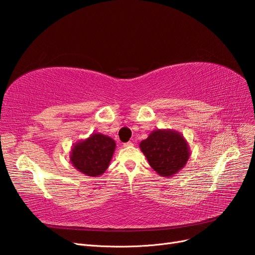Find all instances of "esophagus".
<instances>
[{
	"instance_id": "34e87169",
	"label": "esophagus",
	"mask_w": 255,
	"mask_h": 255,
	"mask_svg": "<svg viewBox=\"0 0 255 255\" xmlns=\"http://www.w3.org/2000/svg\"><path fill=\"white\" fill-rule=\"evenodd\" d=\"M123 145H125V146H132V145H133V142H132V141H128V142H126Z\"/></svg>"
}]
</instances>
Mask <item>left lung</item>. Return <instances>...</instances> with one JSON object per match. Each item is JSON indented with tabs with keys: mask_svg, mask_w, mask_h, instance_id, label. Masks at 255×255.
Here are the masks:
<instances>
[{
	"mask_svg": "<svg viewBox=\"0 0 255 255\" xmlns=\"http://www.w3.org/2000/svg\"><path fill=\"white\" fill-rule=\"evenodd\" d=\"M140 149L150 166L161 176L179 172L189 158L187 142L173 130H154L140 142Z\"/></svg>",
	"mask_w": 255,
	"mask_h": 255,
	"instance_id": "left-lung-1",
	"label": "left lung"
}]
</instances>
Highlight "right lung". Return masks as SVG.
<instances>
[{
  "instance_id": "right-lung-1",
  "label": "right lung",
  "mask_w": 255,
  "mask_h": 255,
  "mask_svg": "<svg viewBox=\"0 0 255 255\" xmlns=\"http://www.w3.org/2000/svg\"><path fill=\"white\" fill-rule=\"evenodd\" d=\"M116 143L111 137L92 134L86 140L76 143L71 152V163L82 173L98 176L104 173L113 157Z\"/></svg>"
}]
</instances>
